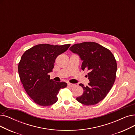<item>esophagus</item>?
Returning <instances> with one entry per match:
<instances>
[{"instance_id": "obj_1", "label": "esophagus", "mask_w": 135, "mask_h": 135, "mask_svg": "<svg viewBox=\"0 0 135 135\" xmlns=\"http://www.w3.org/2000/svg\"><path fill=\"white\" fill-rule=\"evenodd\" d=\"M74 84H72V83H68V86H71V87H72V86H74Z\"/></svg>"}]
</instances>
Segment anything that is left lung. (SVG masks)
Segmentation results:
<instances>
[{"instance_id":"obj_1","label":"left lung","mask_w":135,"mask_h":135,"mask_svg":"<svg viewBox=\"0 0 135 135\" xmlns=\"http://www.w3.org/2000/svg\"><path fill=\"white\" fill-rule=\"evenodd\" d=\"M69 50L83 61L81 69L89 71L90 82L86 86L79 84L84 92L76 99L85 105L98 104L107 96L114 83L117 63L114 55L108 49L94 42L73 45Z\"/></svg>"}]
</instances>
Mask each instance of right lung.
I'll return each instance as SVG.
<instances>
[{
	"label": "right lung",
	"mask_w": 135,
	"mask_h": 135,
	"mask_svg": "<svg viewBox=\"0 0 135 135\" xmlns=\"http://www.w3.org/2000/svg\"><path fill=\"white\" fill-rule=\"evenodd\" d=\"M70 44L61 46L40 44L22 55L18 66L20 80L28 96L41 106H50L58 100L57 95L67 86L65 82L50 79L57 57L66 52Z\"/></svg>",
	"instance_id": "add662e5"
}]
</instances>
